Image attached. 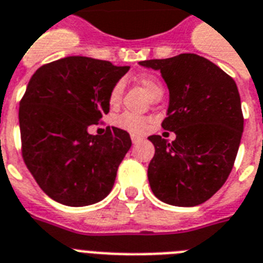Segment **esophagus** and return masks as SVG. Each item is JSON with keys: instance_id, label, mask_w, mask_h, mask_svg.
<instances>
[{"instance_id": "obj_1", "label": "esophagus", "mask_w": 263, "mask_h": 263, "mask_svg": "<svg viewBox=\"0 0 263 263\" xmlns=\"http://www.w3.org/2000/svg\"><path fill=\"white\" fill-rule=\"evenodd\" d=\"M131 140H132V143H134V144H138L140 140H143V138H142V136H139V135H131Z\"/></svg>"}]
</instances>
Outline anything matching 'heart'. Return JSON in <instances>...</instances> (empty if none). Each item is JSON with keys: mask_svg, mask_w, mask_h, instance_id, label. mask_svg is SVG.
I'll return each mask as SVG.
<instances>
[{"mask_svg": "<svg viewBox=\"0 0 263 263\" xmlns=\"http://www.w3.org/2000/svg\"><path fill=\"white\" fill-rule=\"evenodd\" d=\"M138 83L142 86V89L147 93V96L154 100L157 97H162L163 95V87H162L161 82L157 77L153 74H142L136 78ZM121 95H123V83L117 82L112 86L108 96L109 104L112 106H116L121 100ZM115 124L121 129L131 132V134H143L146 131L148 125H150V120L147 117L138 116L134 113L125 112L121 113L115 119Z\"/></svg>", "mask_w": 263, "mask_h": 263, "instance_id": "heart-1", "label": "heart"}]
</instances>
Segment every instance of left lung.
Returning a JSON list of instances; mask_svg holds the SVG:
<instances>
[{
  "label": "left lung",
  "instance_id": "1",
  "mask_svg": "<svg viewBox=\"0 0 263 263\" xmlns=\"http://www.w3.org/2000/svg\"><path fill=\"white\" fill-rule=\"evenodd\" d=\"M161 70L170 91L162 128L176 134L168 142L150 136L155 147L147 177L161 201L176 206L205 202L227 181L243 132V113L235 81L196 54L142 61Z\"/></svg>",
  "mask_w": 263,
  "mask_h": 263
}]
</instances>
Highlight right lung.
<instances>
[{
  "instance_id": "obj_1",
  "label": "right lung",
  "mask_w": 263,
  "mask_h": 263,
  "mask_svg": "<svg viewBox=\"0 0 263 263\" xmlns=\"http://www.w3.org/2000/svg\"><path fill=\"white\" fill-rule=\"evenodd\" d=\"M129 66L67 57L36 70L20 101L21 154L47 196L69 206L101 201L112 191L129 134L106 127L90 135L109 112V91Z\"/></svg>"
}]
</instances>
